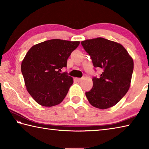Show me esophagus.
<instances>
[{"instance_id": "1", "label": "esophagus", "mask_w": 149, "mask_h": 149, "mask_svg": "<svg viewBox=\"0 0 149 149\" xmlns=\"http://www.w3.org/2000/svg\"><path fill=\"white\" fill-rule=\"evenodd\" d=\"M76 80L78 81V82H80L82 81V78H76Z\"/></svg>"}]
</instances>
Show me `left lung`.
I'll use <instances>...</instances> for the list:
<instances>
[{
    "label": "left lung",
    "instance_id": "1",
    "mask_svg": "<svg viewBox=\"0 0 149 149\" xmlns=\"http://www.w3.org/2000/svg\"><path fill=\"white\" fill-rule=\"evenodd\" d=\"M95 68L102 70L93 77V88L86 92L91 105L99 109L113 107L127 93L131 85L134 62L121 44L103 38L82 41Z\"/></svg>",
    "mask_w": 149,
    "mask_h": 149
}]
</instances>
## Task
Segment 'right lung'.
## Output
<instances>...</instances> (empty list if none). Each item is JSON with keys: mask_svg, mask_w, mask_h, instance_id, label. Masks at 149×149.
Here are the masks:
<instances>
[{"mask_svg": "<svg viewBox=\"0 0 149 149\" xmlns=\"http://www.w3.org/2000/svg\"><path fill=\"white\" fill-rule=\"evenodd\" d=\"M80 42L53 39L34 45L21 64V71L28 92L40 105L56 106L65 99L74 83L67 73V59Z\"/></svg>", "mask_w": 149, "mask_h": 149, "instance_id": "add662e5", "label": "right lung"}]
</instances>
